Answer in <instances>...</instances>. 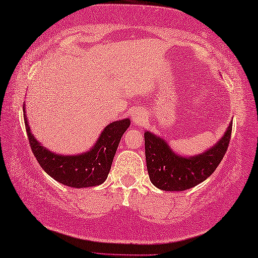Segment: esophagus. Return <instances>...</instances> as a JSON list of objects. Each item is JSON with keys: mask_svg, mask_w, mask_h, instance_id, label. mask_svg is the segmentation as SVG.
Returning a JSON list of instances; mask_svg holds the SVG:
<instances>
[{"mask_svg": "<svg viewBox=\"0 0 258 258\" xmlns=\"http://www.w3.org/2000/svg\"><path fill=\"white\" fill-rule=\"evenodd\" d=\"M133 120H134L135 124H140L141 122H143V120H144L143 113H141L140 111H138V110H137V111H135L133 113Z\"/></svg>", "mask_w": 258, "mask_h": 258, "instance_id": "obj_1", "label": "esophagus"}]
</instances>
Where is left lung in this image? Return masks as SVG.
Wrapping results in <instances>:
<instances>
[{
    "instance_id": "1",
    "label": "left lung",
    "mask_w": 258,
    "mask_h": 258,
    "mask_svg": "<svg viewBox=\"0 0 258 258\" xmlns=\"http://www.w3.org/2000/svg\"><path fill=\"white\" fill-rule=\"evenodd\" d=\"M233 123L213 148L195 157L177 156L164 139L145 133L147 169L151 182L161 190L181 191L206 180L218 167L228 148Z\"/></svg>"
}]
</instances>
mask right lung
Returning <instances> with one entry per match:
<instances>
[{"label": "right lung", "mask_w": 258, "mask_h": 258, "mask_svg": "<svg viewBox=\"0 0 258 258\" xmlns=\"http://www.w3.org/2000/svg\"><path fill=\"white\" fill-rule=\"evenodd\" d=\"M24 122L30 147L42 169L56 181L75 188L98 186L107 179L120 139L130 125L129 119L114 121L104 128L90 151L79 156H61L35 140L25 115Z\"/></svg>", "instance_id": "obj_1"}]
</instances>
